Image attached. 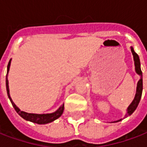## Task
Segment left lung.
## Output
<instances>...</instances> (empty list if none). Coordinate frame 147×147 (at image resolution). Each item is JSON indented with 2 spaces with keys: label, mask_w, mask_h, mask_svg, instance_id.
<instances>
[{
  "label": "left lung",
  "mask_w": 147,
  "mask_h": 147,
  "mask_svg": "<svg viewBox=\"0 0 147 147\" xmlns=\"http://www.w3.org/2000/svg\"><path fill=\"white\" fill-rule=\"evenodd\" d=\"M131 51L133 55V59H134V64H135V70H136V72L139 76H140V79L138 81L137 83V86H136V95H135V98L133 99V101L131 102V103L130 104L129 106L127 109V113L125 114V117H127L128 116H131V114L134 113V111L136 110L137 106L139 105V102H140V99H141V97H142V72L141 71V67H140V61H139V57L138 54L136 53L134 49H133L132 46H131ZM120 120H116V121H113V122H111V123H116V122H119L120 121Z\"/></svg>",
  "instance_id": "8db88e82"
}]
</instances>
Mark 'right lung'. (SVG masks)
<instances>
[{"label":"right lung","instance_id":"obj_1","mask_svg":"<svg viewBox=\"0 0 147 147\" xmlns=\"http://www.w3.org/2000/svg\"><path fill=\"white\" fill-rule=\"evenodd\" d=\"M11 59H10V61L8 62V67H7V75H6V89H7V94H8V98L11 102V105L14 107L16 111L17 112V113L22 118H24V120H27V121H30L33 123H38V124H45V123H51L53 121H54L55 120L58 119L59 117H61L63 112H64V105H62L57 109V110L51 113H43V114H37V113H26L24 111H21L19 107H17L16 104H15L12 99H11L10 94H9V86H8V71L10 69V65H11Z\"/></svg>","mask_w":147,"mask_h":147}]
</instances>
